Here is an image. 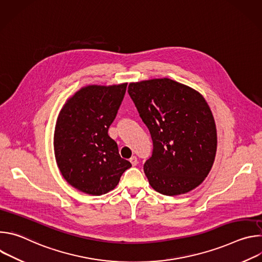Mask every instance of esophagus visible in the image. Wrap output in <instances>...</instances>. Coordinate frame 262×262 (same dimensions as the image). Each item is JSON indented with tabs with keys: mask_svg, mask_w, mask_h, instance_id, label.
<instances>
[{
	"mask_svg": "<svg viewBox=\"0 0 262 262\" xmlns=\"http://www.w3.org/2000/svg\"><path fill=\"white\" fill-rule=\"evenodd\" d=\"M129 162L132 163L133 166H137V164H138V159H137V157H132V158L129 159Z\"/></svg>",
	"mask_w": 262,
	"mask_h": 262,
	"instance_id": "esophagus-1",
	"label": "esophagus"
}]
</instances>
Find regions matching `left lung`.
Returning <instances> with one entry per match:
<instances>
[{
	"label": "left lung",
	"mask_w": 262,
	"mask_h": 262,
	"mask_svg": "<svg viewBox=\"0 0 262 262\" xmlns=\"http://www.w3.org/2000/svg\"><path fill=\"white\" fill-rule=\"evenodd\" d=\"M127 92L152 139L144 164L149 183L167 196L197 188L216 151L215 123L203 96L166 78L130 83Z\"/></svg>",
	"instance_id": "left-lung-1"
}]
</instances>
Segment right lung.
Returning a JSON list of instances; mask_svg holds the SVG:
<instances>
[{
  "mask_svg": "<svg viewBox=\"0 0 262 262\" xmlns=\"http://www.w3.org/2000/svg\"><path fill=\"white\" fill-rule=\"evenodd\" d=\"M127 84L87 86L62 107L55 129L57 165L73 188L89 195L113 190L132 167L107 135L125 95Z\"/></svg>",
  "mask_w": 262,
  "mask_h": 262,
  "instance_id": "obj_1",
  "label": "right lung"
}]
</instances>
